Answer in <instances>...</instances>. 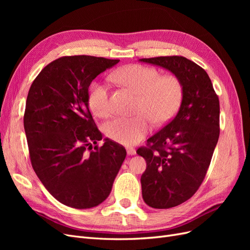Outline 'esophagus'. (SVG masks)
<instances>
[{
	"mask_svg": "<svg viewBox=\"0 0 250 250\" xmlns=\"http://www.w3.org/2000/svg\"><path fill=\"white\" fill-rule=\"evenodd\" d=\"M126 150H127V153L129 154V155H134L135 153H137V150H135L132 147H128Z\"/></svg>",
	"mask_w": 250,
	"mask_h": 250,
	"instance_id": "1",
	"label": "esophagus"
}]
</instances>
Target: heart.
<instances>
[{
	"mask_svg": "<svg viewBox=\"0 0 250 250\" xmlns=\"http://www.w3.org/2000/svg\"><path fill=\"white\" fill-rule=\"evenodd\" d=\"M111 79L139 96L137 111L144 113L134 118L117 117L105 124L107 137L123 145H133L146 137L150 130L149 118L154 124H164L175 115L183 100V84L174 75L163 76L154 69L141 64L121 67L111 74ZM107 83L95 82L89 88L88 104L97 117H107L110 107Z\"/></svg>",
	"mask_w": 250,
	"mask_h": 250,
	"instance_id": "obj_1",
	"label": "heart"
}]
</instances>
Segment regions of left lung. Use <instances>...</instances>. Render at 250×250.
I'll return each mask as SVG.
<instances>
[{"instance_id":"8db88e82","label":"left lung","mask_w":250,"mask_h":250,"mask_svg":"<svg viewBox=\"0 0 250 250\" xmlns=\"http://www.w3.org/2000/svg\"><path fill=\"white\" fill-rule=\"evenodd\" d=\"M170 71L183 84V100L170 123L147 140L137 153L147 168L142 195L153 208H170L190 199L206 177L219 139L220 106L208 73L183 56L142 58Z\"/></svg>"}]
</instances>
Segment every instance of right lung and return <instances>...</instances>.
<instances>
[{"instance_id": "add662e5", "label": "right lung", "mask_w": 250, "mask_h": 250, "mask_svg": "<svg viewBox=\"0 0 250 250\" xmlns=\"http://www.w3.org/2000/svg\"><path fill=\"white\" fill-rule=\"evenodd\" d=\"M119 62L86 55L58 58L29 89L24 128L30 160L44 188L64 206H99L126 157L125 148L109 139L92 150L102 133L88 108L90 83Z\"/></svg>"}]
</instances>
